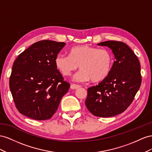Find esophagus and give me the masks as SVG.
<instances>
[{
	"label": "esophagus",
	"instance_id": "obj_1",
	"mask_svg": "<svg viewBox=\"0 0 152 152\" xmlns=\"http://www.w3.org/2000/svg\"><path fill=\"white\" fill-rule=\"evenodd\" d=\"M80 87H81V86L78 85H76V84H71V88L73 89V90L77 89Z\"/></svg>",
	"mask_w": 152,
	"mask_h": 152
}]
</instances>
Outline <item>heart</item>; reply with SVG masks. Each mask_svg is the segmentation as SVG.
<instances>
[{
    "label": "heart",
    "instance_id": "1",
    "mask_svg": "<svg viewBox=\"0 0 152 152\" xmlns=\"http://www.w3.org/2000/svg\"><path fill=\"white\" fill-rule=\"evenodd\" d=\"M113 62V55L109 50L88 45L74 47L69 55L58 54L55 59L56 67L65 76L71 75L80 66L81 71L73 77V80L77 82L104 80L111 70Z\"/></svg>",
    "mask_w": 152,
    "mask_h": 152
}]
</instances>
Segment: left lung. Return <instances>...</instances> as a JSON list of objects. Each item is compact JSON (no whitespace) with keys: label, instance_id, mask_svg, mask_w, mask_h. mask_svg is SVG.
<instances>
[{"label":"left lung","instance_id":"1","mask_svg":"<svg viewBox=\"0 0 152 152\" xmlns=\"http://www.w3.org/2000/svg\"><path fill=\"white\" fill-rule=\"evenodd\" d=\"M97 45L110 48L115 61L109 75L88 88L85 105L95 116L111 117L122 113L134 100L141 83V66L137 56L124 42L108 41Z\"/></svg>","mask_w":152,"mask_h":152}]
</instances>
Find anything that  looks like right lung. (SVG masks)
<instances>
[{
	"mask_svg": "<svg viewBox=\"0 0 152 152\" xmlns=\"http://www.w3.org/2000/svg\"><path fill=\"white\" fill-rule=\"evenodd\" d=\"M65 42L43 40L18 55L12 67L10 88L17 110L36 120L51 118L70 87L55 59Z\"/></svg>",
	"mask_w": 152,
	"mask_h": 152,
	"instance_id": "1",
	"label": "right lung"
}]
</instances>
